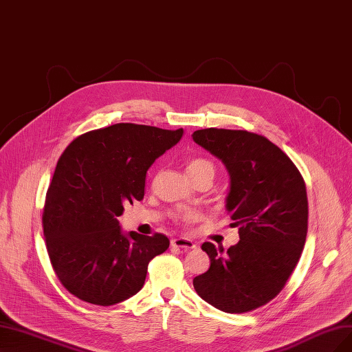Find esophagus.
I'll return each instance as SVG.
<instances>
[{
  "mask_svg": "<svg viewBox=\"0 0 352 352\" xmlns=\"http://www.w3.org/2000/svg\"><path fill=\"white\" fill-rule=\"evenodd\" d=\"M170 243H172V247L182 248V250H190L196 247V244L192 240H189V238H173Z\"/></svg>",
  "mask_w": 352,
  "mask_h": 352,
  "instance_id": "esophagus-1",
  "label": "esophagus"
}]
</instances>
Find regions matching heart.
<instances>
[{
    "label": "heart",
    "mask_w": 352,
    "mask_h": 352,
    "mask_svg": "<svg viewBox=\"0 0 352 352\" xmlns=\"http://www.w3.org/2000/svg\"><path fill=\"white\" fill-rule=\"evenodd\" d=\"M186 172L190 176V179H195L198 176H204V175H208V176L214 179L215 166L212 164V162H209L208 159L193 157L186 163ZM185 219H190V215L186 214Z\"/></svg>",
    "instance_id": "b5f03b06"
}]
</instances>
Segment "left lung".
<instances>
[{"label":"left lung","instance_id":"obj_1","mask_svg":"<svg viewBox=\"0 0 352 352\" xmlns=\"http://www.w3.org/2000/svg\"><path fill=\"white\" fill-rule=\"evenodd\" d=\"M192 137L227 166V210L240 234L227 251L202 244L210 265L193 287L219 311H256L283 290L300 258L309 214L305 180L285 151L256 133L205 129Z\"/></svg>","mask_w":352,"mask_h":352}]
</instances>
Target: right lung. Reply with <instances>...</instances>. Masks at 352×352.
Here are the masks:
<instances>
[{"label":"right lung","mask_w":352,"mask_h":352,"mask_svg":"<svg viewBox=\"0 0 352 352\" xmlns=\"http://www.w3.org/2000/svg\"><path fill=\"white\" fill-rule=\"evenodd\" d=\"M182 134L120 122L80 134L62 153L41 222L53 270L74 296L111 306L143 287L148 263L170 241L160 232L125 236L118 217L144 198L148 167Z\"/></svg>","instance_id":"add662e5"}]
</instances>
